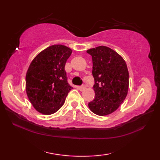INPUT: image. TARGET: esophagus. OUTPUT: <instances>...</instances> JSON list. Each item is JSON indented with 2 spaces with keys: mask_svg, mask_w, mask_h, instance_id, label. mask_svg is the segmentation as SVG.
<instances>
[{
  "mask_svg": "<svg viewBox=\"0 0 160 160\" xmlns=\"http://www.w3.org/2000/svg\"><path fill=\"white\" fill-rule=\"evenodd\" d=\"M85 89H86V87H85V86H84V85H82V86H80V87H79V90L81 91H84Z\"/></svg>",
  "mask_w": 160,
  "mask_h": 160,
  "instance_id": "1",
  "label": "esophagus"
}]
</instances>
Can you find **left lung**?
Segmentation results:
<instances>
[{
    "instance_id": "1",
    "label": "left lung",
    "mask_w": 160,
    "mask_h": 160,
    "mask_svg": "<svg viewBox=\"0 0 160 160\" xmlns=\"http://www.w3.org/2000/svg\"><path fill=\"white\" fill-rule=\"evenodd\" d=\"M92 56L95 98L88 104L95 114L104 116L116 111L127 96L129 76L120 55L105 46L88 49Z\"/></svg>"
}]
</instances>
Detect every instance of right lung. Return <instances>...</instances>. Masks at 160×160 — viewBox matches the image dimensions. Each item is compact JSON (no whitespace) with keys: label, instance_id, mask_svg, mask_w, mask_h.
Here are the masks:
<instances>
[{"label":"right lung","instance_id":"add662e5","mask_svg":"<svg viewBox=\"0 0 160 160\" xmlns=\"http://www.w3.org/2000/svg\"><path fill=\"white\" fill-rule=\"evenodd\" d=\"M72 53L62 45L48 47L40 52L26 73V93L35 109L44 115L58 111L73 89L67 82L64 66Z\"/></svg>","mask_w":160,"mask_h":160}]
</instances>
